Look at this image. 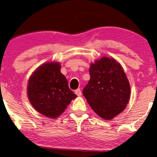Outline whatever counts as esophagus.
<instances>
[{
	"mask_svg": "<svg viewBox=\"0 0 157 157\" xmlns=\"http://www.w3.org/2000/svg\"><path fill=\"white\" fill-rule=\"evenodd\" d=\"M75 93L76 94L77 96H80L81 95H82V93H81V90H80V88L77 89L76 90H75Z\"/></svg>",
	"mask_w": 157,
	"mask_h": 157,
	"instance_id": "1",
	"label": "esophagus"
}]
</instances>
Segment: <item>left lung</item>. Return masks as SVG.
Instances as JSON below:
<instances>
[{
    "instance_id": "1",
    "label": "left lung",
    "mask_w": 157,
    "mask_h": 157,
    "mask_svg": "<svg viewBox=\"0 0 157 157\" xmlns=\"http://www.w3.org/2000/svg\"><path fill=\"white\" fill-rule=\"evenodd\" d=\"M90 79L82 93L98 116L110 121L126 108L131 86L121 64L113 57L104 56L90 67Z\"/></svg>"
}]
</instances>
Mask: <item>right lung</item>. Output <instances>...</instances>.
<instances>
[{
	"instance_id": "1",
	"label": "right lung",
	"mask_w": 157,
	"mask_h": 157,
	"mask_svg": "<svg viewBox=\"0 0 157 157\" xmlns=\"http://www.w3.org/2000/svg\"><path fill=\"white\" fill-rule=\"evenodd\" d=\"M59 62H45L33 71L27 84V96L37 112L56 118L77 95L69 88Z\"/></svg>"
}]
</instances>
